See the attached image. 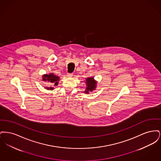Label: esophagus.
<instances>
[{
    "instance_id": "esophagus-1",
    "label": "esophagus",
    "mask_w": 161,
    "mask_h": 161,
    "mask_svg": "<svg viewBox=\"0 0 161 161\" xmlns=\"http://www.w3.org/2000/svg\"><path fill=\"white\" fill-rule=\"evenodd\" d=\"M67 75H68V77H71L72 76H73V74H72V73H71V74L68 73V74H67Z\"/></svg>"
}]
</instances>
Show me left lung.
<instances>
[{
  "instance_id": "left-lung-1",
  "label": "left lung",
  "mask_w": 161,
  "mask_h": 161,
  "mask_svg": "<svg viewBox=\"0 0 161 161\" xmlns=\"http://www.w3.org/2000/svg\"><path fill=\"white\" fill-rule=\"evenodd\" d=\"M86 88L84 92L86 93H89L90 92H92L93 91L95 90L97 87V82L93 79V77H89L86 78Z\"/></svg>"
}]
</instances>
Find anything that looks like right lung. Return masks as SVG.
Segmentation results:
<instances>
[{
    "label": "right lung",
    "mask_w": 161,
    "mask_h": 161,
    "mask_svg": "<svg viewBox=\"0 0 161 161\" xmlns=\"http://www.w3.org/2000/svg\"><path fill=\"white\" fill-rule=\"evenodd\" d=\"M42 80L45 82H49L51 83H53V85L54 86H57L58 81L60 80V78L55 75H54V74L51 73V74H45L43 75L42 77ZM52 86H50L49 87H45L46 89L47 90H53L54 87Z\"/></svg>",
    "instance_id": "obj_1"
}]
</instances>
